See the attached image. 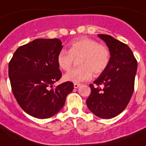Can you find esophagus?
Returning a JSON list of instances; mask_svg holds the SVG:
<instances>
[{
  "mask_svg": "<svg viewBox=\"0 0 146 146\" xmlns=\"http://www.w3.org/2000/svg\"><path fill=\"white\" fill-rule=\"evenodd\" d=\"M80 86V84H77V83H74V84H73V87H74V88H78Z\"/></svg>",
  "mask_w": 146,
  "mask_h": 146,
  "instance_id": "obj_1",
  "label": "esophagus"
}]
</instances>
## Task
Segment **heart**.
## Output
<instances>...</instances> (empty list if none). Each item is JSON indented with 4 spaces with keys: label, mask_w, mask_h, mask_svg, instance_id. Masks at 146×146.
I'll use <instances>...</instances> for the list:
<instances>
[{
    "label": "heart",
    "mask_w": 146,
    "mask_h": 146,
    "mask_svg": "<svg viewBox=\"0 0 146 146\" xmlns=\"http://www.w3.org/2000/svg\"><path fill=\"white\" fill-rule=\"evenodd\" d=\"M79 60L80 67L74 69L64 76L66 80L73 83L88 80L93 73L98 75L108 66L111 52L107 46L96 40L87 37L80 38L71 43L69 52L62 50L58 54L57 63L64 71H70L74 61Z\"/></svg>",
    "instance_id": "obj_1"
}]
</instances>
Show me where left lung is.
Masks as SVG:
<instances>
[{"mask_svg":"<svg viewBox=\"0 0 146 146\" xmlns=\"http://www.w3.org/2000/svg\"><path fill=\"white\" fill-rule=\"evenodd\" d=\"M111 52L108 66L94 84L87 105L96 116L110 119L121 114L127 107L134 91L137 60L126 44L111 35L100 34Z\"/></svg>","mask_w":146,"mask_h":146,"instance_id":"obj_1","label":"left lung"}]
</instances>
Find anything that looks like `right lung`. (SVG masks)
<instances>
[{"instance_id": "1", "label": "right lung", "mask_w": 146, "mask_h": 146, "mask_svg": "<svg viewBox=\"0 0 146 146\" xmlns=\"http://www.w3.org/2000/svg\"><path fill=\"white\" fill-rule=\"evenodd\" d=\"M62 48L58 38H37L18 48L10 61L13 94L24 111L32 117L45 119L55 115L73 91V84L69 81L50 89L62 76L57 63Z\"/></svg>"}]
</instances>
